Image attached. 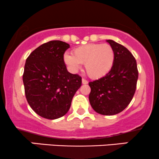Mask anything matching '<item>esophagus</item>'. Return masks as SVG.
<instances>
[{"mask_svg": "<svg viewBox=\"0 0 159 159\" xmlns=\"http://www.w3.org/2000/svg\"><path fill=\"white\" fill-rule=\"evenodd\" d=\"M82 84H88V80L84 79V78H82Z\"/></svg>", "mask_w": 159, "mask_h": 159, "instance_id": "esophagus-1", "label": "esophagus"}]
</instances>
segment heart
<instances>
[{
  "label": "heart",
  "instance_id": "obj_1",
  "mask_svg": "<svg viewBox=\"0 0 159 159\" xmlns=\"http://www.w3.org/2000/svg\"><path fill=\"white\" fill-rule=\"evenodd\" d=\"M64 60L73 71L78 70L81 63L84 64L88 76L97 79L105 76L111 69L115 50L108 43H90L75 49L73 56L66 54Z\"/></svg>",
  "mask_w": 159,
  "mask_h": 159
}]
</instances>
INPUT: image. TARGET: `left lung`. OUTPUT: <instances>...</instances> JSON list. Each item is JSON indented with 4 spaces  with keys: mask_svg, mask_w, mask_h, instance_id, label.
Instances as JSON below:
<instances>
[{
    "mask_svg": "<svg viewBox=\"0 0 159 159\" xmlns=\"http://www.w3.org/2000/svg\"><path fill=\"white\" fill-rule=\"evenodd\" d=\"M115 50L112 68L105 76L89 82V100L97 113L113 116L129 105L137 88L138 69L133 54L123 45L108 40Z\"/></svg>",
    "mask_w": 159,
    "mask_h": 159,
    "instance_id": "1",
    "label": "left lung"
}]
</instances>
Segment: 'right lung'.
<instances>
[{"mask_svg":"<svg viewBox=\"0 0 159 159\" xmlns=\"http://www.w3.org/2000/svg\"><path fill=\"white\" fill-rule=\"evenodd\" d=\"M69 43H44L26 59L23 80L28 103L38 116L57 119L69 110L73 97L81 86V77L67 71L64 53Z\"/></svg>","mask_w":159,"mask_h":159,"instance_id":"add662e5","label":"right lung"}]
</instances>
